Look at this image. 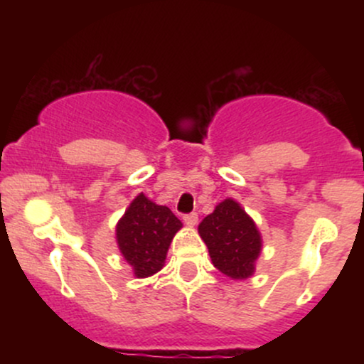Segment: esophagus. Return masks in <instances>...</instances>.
Listing matches in <instances>:
<instances>
[{
	"label": "esophagus",
	"instance_id": "34e87169",
	"mask_svg": "<svg viewBox=\"0 0 364 364\" xmlns=\"http://www.w3.org/2000/svg\"><path fill=\"white\" fill-rule=\"evenodd\" d=\"M183 220H185L186 225L193 228V225H196V223H198V215H196L195 212H191V214H186L185 217H183Z\"/></svg>",
	"mask_w": 364,
	"mask_h": 364
}]
</instances>
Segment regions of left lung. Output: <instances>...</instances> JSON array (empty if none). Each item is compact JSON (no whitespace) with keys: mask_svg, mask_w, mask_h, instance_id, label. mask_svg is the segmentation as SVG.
<instances>
[{"mask_svg":"<svg viewBox=\"0 0 364 364\" xmlns=\"http://www.w3.org/2000/svg\"><path fill=\"white\" fill-rule=\"evenodd\" d=\"M217 270L232 281L252 277L262 253V235L248 212L235 198L217 203L198 225Z\"/></svg>","mask_w":364,"mask_h":364,"instance_id":"obj_1","label":"left lung"}]
</instances>
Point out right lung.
<instances>
[{
    "label": "right lung",
    "instance_id": "add662e5",
    "mask_svg": "<svg viewBox=\"0 0 364 364\" xmlns=\"http://www.w3.org/2000/svg\"><path fill=\"white\" fill-rule=\"evenodd\" d=\"M181 228L183 223L169 207L144 193L132 200L116 224V243L136 279L150 277L164 267L171 241Z\"/></svg>",
    "mask_w": 364,
    "mask_h": 364
}]
</instances>
